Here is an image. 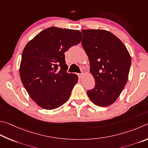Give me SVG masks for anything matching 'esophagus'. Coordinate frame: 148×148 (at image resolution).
<instances>
[{
    "mask_svg": "<svg viewBox=\"0 0 148 148\" xmlns=\"http://www.w3.org/2000/svg\"><path fill=\"white\" fill-rule=\"evenodd\" d=\"M83 75H84L82 74V73H79V74H78V76H79V79H81L82 77H83Z\"/></svg>",
    "mask_w": 148,
    "mask_h": 148,
    "instance_id": "1",
    "label": "esophagus"
}]
</instances>
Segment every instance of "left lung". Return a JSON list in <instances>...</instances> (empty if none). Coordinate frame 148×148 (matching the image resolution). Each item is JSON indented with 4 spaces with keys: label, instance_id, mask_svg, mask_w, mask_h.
Wrapping results in <instances>:
<instances>
[{
    "label": "left lung",
    "instance_id": "obj_1",
    "mask_svg": "<svg viewBox=\"0 0 148 148\" xmlns=\"http://www.w3.org/2000/svg\"><path fill=\"white\" fill-rule=\"evenodd\" d=\"M82 47L88 56L95 86L88 90L90 99L107 107L117 99L127 82L131 58L125 45L105 30H82Z\"/></svg>",
    "mask_w": 148,
    "mask_h": 148
}]
</instances>
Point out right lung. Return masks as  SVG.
I'll return each mask as SVG.
<instances>
[{
	"instance_id": "right-lung-1",
	"label": "right lung",
	"mask_w": 148,
	"mask_h": 148,
	"mask_svg": "<svg viewBox=\"0 0 148 148\" xmlns=\"http://www.w3.org/2000/svg\"><path fill=\"white\" fill-rule=\"evenodd\" d=\"M82 38L79 30L49 27L26 45L20 64L21 80L40 107L54 109L68 100L78 76L67 73L64 53Z\"/></svg>"
}]
</instances>
